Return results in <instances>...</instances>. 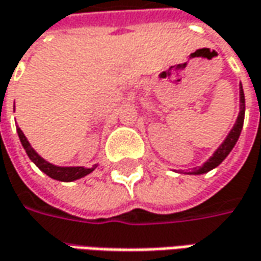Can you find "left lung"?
<instances>
[{"label": "left lung", "mask_w": 261, "mask_h": 261, "mask_svg": "<svg viewBox=\"0 0 261 261\" xmlns=\"http://www.w3.org/2000/svg\"><path fill=\"white\" fill-rule=\"evenodd\" d=\"M244 114H246V99H244L243 86L240 84V113H238L236 124H234L232 128L229 130L228 136L225 137V140L220 144V147L214 151V154L203 163L202 166L193 167L189 172H185V173H188V175H203V173L210 172L212 169H215L217 166H220L221 163H222V160L227 158L229 154V151L234 148L238 137H240V134H241L243 124H244Z\"/></svg>", "instance_id": "left-lung-1"}]
</instances>
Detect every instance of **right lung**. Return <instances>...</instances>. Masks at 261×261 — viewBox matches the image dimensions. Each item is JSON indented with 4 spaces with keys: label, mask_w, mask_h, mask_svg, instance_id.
Masks as SVG:
<instances>
[{
    "label": "right lung",
    "mask_w": 261,
    "mask_h": 261,
    "mask_svg": "<svg viewBox=\"0 0 261 261\" xmlns=\"http://www.w3.org/2000/svg\"><path fill=\"white\" fill-rule=\"evenodd\" d=\"M15 108V105H14ZM17 133H18V137H20V141L23 144L24 150L27 153V156L30 158L33 163L36 166L40 169L43 173L55 179V180H60V182H73V180H77L84 176L89 175L91 172H94L98 165H94L92 167H84V166H56L53 163H50L47 160L41 158L40 154L32 147V144L29 143L27 137L24 136V133L18 127H17Z\"/></svg>",
    "instance_id": "obj_1"
}]
</instances>
